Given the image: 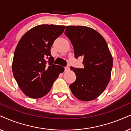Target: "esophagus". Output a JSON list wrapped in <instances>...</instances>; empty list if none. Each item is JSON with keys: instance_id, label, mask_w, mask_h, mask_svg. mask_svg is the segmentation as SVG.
I'll return each mask as SVG.
<instances>
[{"instance_id": "obj_1", "label": "esophagus", "mask_w": 131, "mask_h": 131, "mask_svg": "<svg viewBox=\"0 0 131 131\" xmlns=\"http://www.w3.org/2000/svg\"><path fill=\"white\" fill-rule=\"evenodd\" d=\"M69 70V67L68 66H67V67H64V71H68Z\"/></svg>"}]
</instances>
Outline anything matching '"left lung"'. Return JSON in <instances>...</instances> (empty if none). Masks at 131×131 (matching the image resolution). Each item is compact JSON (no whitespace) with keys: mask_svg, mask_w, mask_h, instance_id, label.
I'll return each mask as SVG.
<instances>
[{"mask_svg":"<svg viewBox=\"0 0 131 131\" xmlns=\"http://www.w3.org/2000/svg\"><path fill=\"white\" fill-rule=\"evenodd\" d=\"M74 47L75 59L83 58V67H70L76 80L69 88L76 98L93 100L106 88L111 79L112 57L105 39L94 29L83 26H68L64 31Z\"/></svg>","mask_w":131,"mask_h":131,"instance_id":"left-lung-1","label":"left lung"}]
</instances>
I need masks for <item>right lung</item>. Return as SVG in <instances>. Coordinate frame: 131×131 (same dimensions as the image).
<instances>
[{"label": "right lung", "mask_w": 131, "mask_h": 131, "mask_svg": "<svg viewBox=\"0 0 131 131\" xmlns=\"http://www.w3.org/2000/svg\"><path fill=\"white\" fill-rule=\"evenodd\" d=\"M65 26L40 25L25 33L18 43L12 70L18 85L26 95L39 99L48 93L64 68L54 64L51 48Z\"/></svg>", "instance_id": "right-lung-1"}]
</instances>
